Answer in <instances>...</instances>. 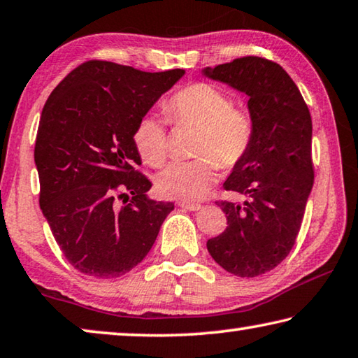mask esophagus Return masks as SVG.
Returning a JSON list of instances; mask_svg holds the SVG:
<instances>
[{"label":"esophagus","mask_w":358,"mask_h":358,"mask_svg":"<svg viewBox=\"0 0 358 358\" xmlns=\"http://www.w3.org/2000/svg\"><path fill=\"white\" fill-rule=\"evenodd\" d=\"M181 208H185V210H189V211H199L202 208V205L201 203H192V202H180L178 203Z\"/></svg>","instance_id":"1"}]
</instances>
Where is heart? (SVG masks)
Segmentation results:
<instances>
[{"instance_id":"obj_1","label":"heart","mask_w":358,"mask_h":358,"mask_svg":"<svg viewBox=\"0 0 358 358\" xmlns=\"http://www.w3.org/2000/svg\"><path fill=\"white\" fill-rule=\"evenodd\" d=\"M167 117L175 124L197 128L194 153L197 159L172 162L156 178L161 196L192 202L213 185L217 164L224 169L238 166L250 151L252 121L245 110L232 107V101L220 88L196 82L178 90L164 104ZM134 145L151 167L164 164L169 142L162 120L145 115L134 131Z\"/></svg>"}]
</instances>
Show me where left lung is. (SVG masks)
<instances>
[{
	"label": "left lung",
	"instance_id": "8db88e82",
	"mask_svg": "<svg viewBox=\"0 0 358 358\" xmlns=\"http://www.w3.org/2000/svg\"><path fill=\"white\" fill-rule=\"evenodd\" d=\"M202 72L245 93L252 121L250 151L224 181V189L250 199L216 202L227 227L207 250L229 273L256 278L287 257L301 227L314 183L311 115L292 78L270 59L243 57Z\"/></svg>",
	"mask_w": 358,
	"mask_h": 358
}]
</instances>
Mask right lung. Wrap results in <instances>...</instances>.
<instances>
[{"instance_id": "1", "label": "right lung", "mask_w": 358, "mask_h": 358, "mask_svg": "<svg viewBox=\"0 0 358 358\" xmlns=\"http://www.w3.org/2000/svg\"><path fill=\"white\" fill-rule=\"evenodd\" d=\"M183 69L143 72L110 62L82 63L42 108L34 162L42 215L76 270L112 280L141 264L172 202L147 196L151 181L134 145L138 121Z\"/></svg>"}]
</instances>
